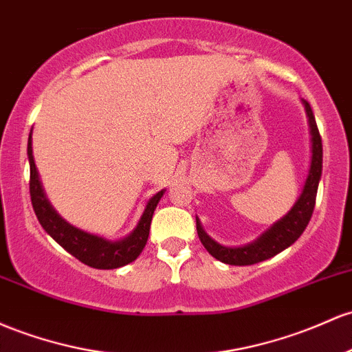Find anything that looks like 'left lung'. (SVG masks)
Returning a JSON list of instances; mask_svg holds the SVG:
<instances>
[{
  "label": "left lung",
  "instance_id": "1",
  "mask_svg": "<svg viewBox=\"0 0 352 352\" xmlns=\"http://www.w3.org/2000/svg\"><path fill=\"white\" fill-rule=\"evenodd\" d=\"M304 108H306L307 122H309V133H311V165H309L307 179L304 182L302 192L299 199L292 206L291 210L284 215L283 219L277 220L274 226H270L261 237L254 242L241 247H226L220 245L214 239H210L206 234V230L200 226V220L197 219V234H199L200 242L207 249V252L217 261L230 265H252L257 262L265 261L277 256L292 245L297 239L306 230L309 220L312 217L316 206V195H318V187L322 173V140L316 125L314 113L312 108L306 100H302Z\"/></svg>",
  "mask_w": 352,
  "mask_h": 352
}]
</instances>
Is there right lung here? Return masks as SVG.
<instances>
[{
    "mask_svg": "<svg viewBox=\"0 0 352 352\" xmlns=\"http://www.w3.org/2000/svg\"><path fill=\"white\" fill-rule=\"evenodd\" d=\"M28 160H30V195H32V206L41 227L52 235L53 239L63 247L67 252L72 254L83 264L94 269H117L122 265L130 264L142 254L146 244L152 223L153 210L160 202L165 190H160L146 202L144 214L138 220L133 232L126 235L122 241H107L98 235L88 234L82 229L69 226L65 219L56 214L55 208L46 199L43 187H41L40 177H38L36 165H34L33 148H32V132L28 137Z\"/></svg>",
    "mask_w": 352,
    "mask_h": 352,
    "instance_id": "right-lung-1",
    "label": "right lung"
}]
</instances>
